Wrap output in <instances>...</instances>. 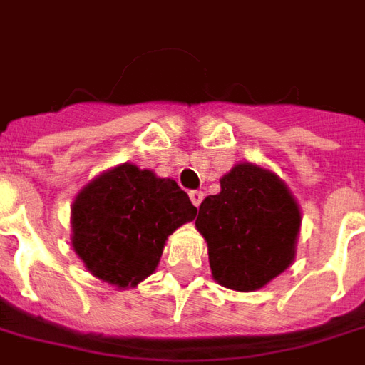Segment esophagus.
<instances>
[{
  "label": "esophagus",
  "mask_w": 365,
  "mask_h": 365,
  "mask_svg": "<svg viewBox=\"0 0 365 365\" xmlns=\"http://www.w3.org/2000/svg\"><path fill=\"white\" fill-rule=\"evenodd\" d=\"M188 197H190V200H192V205L198 208L200 207V202H202V198H205V195H202L200 190H190V195H188Z\"/></svg>",
  "instance_id": "1"
}]
</instances>
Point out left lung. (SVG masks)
I'll return each instance as SVG.
<instances>
[{
    "label": "left lung",
    "instance_id": "left-lung-1",
    "mask_svg": "<svg viewBox=\"0 0 365 365\" xmlns=\"http://www.w3.org/2000/svg\"><path fill=\"white\" fill-rule=\"evenodd\" d=\"M300 225L290 188L255 163H236L222 175L220 192L202 200L195 222L212 278L236 292L260 290L292 266Z\"/></svg>",
    "mask_w": 365,
    "mask_h": 365
}]
</instances>
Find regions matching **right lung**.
<instances>
[{
	"mask_svg": "<svg viewBox=\"0 0 365 365\" xmlns=\"http://www.w3.org/2000/svg\"><path fill=\"white\" fill-rule=\"evenodd\" d=\"M185 190L173 178L123 163L103 170L71 205V245L83 266L119 290L157 270L167 238L195 220Z\"/></svg>",
	"mask_w": 365,
	"mask_h": 365,
	"instance_id": "obj_1",
	"label": "right lung"
}]
</instances>
